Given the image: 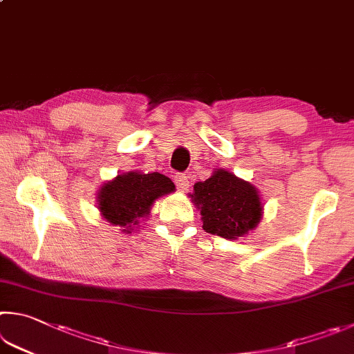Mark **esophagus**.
I'll return each mask as SVG.
<instances>
[{
    "mask_svg": "<svg viewBox=\"0 0 354 354\" xmlns=\"http://www.w3.org/2000/svg\"><path fill=\"white\" fill-rule=\"evenodd\" d=\"M175 183H176V187L179 190H187L189 187V175L187 173H178L175 176Z\"/></svg>",
    "mask_w": 354,
    "mask_h": 354,
    "instance_id": "34e87169",
    "label": "esophagus"
}]
</instances>
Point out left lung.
Listing matches in <instances>:
<instances>
[{
  "mask_svg": "<svg viewBox=\"0 0 354 354\" xmlns=\"http://www.w3.org/2000/svg\"><path fill=\"white\" fill-rule=\"evenodd\" d=\"M190 196L201 209L203 229L209 234L236 239L260 221L259 192L226 170H218L205 181L196 183Z\"/></svg>",
  "mask_w": 354,
  "mask_h": 354,
  "instance_id": "1",
  "label": "left lung"
}]
</instances>
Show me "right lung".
<instances>
[{
	"instance_id": "1",
	"label": "right lung",
	"mask_w": 354,
	"mask_h": 354,
	"mask_svg": "<svg viewBox=\"0 0 354 354\" xmlns=\"http://www.w3.org/2000/svg\"><path fill=\"white\" fill-rule=\"evenodd\" d=\"M173 190L175 184L171 179L158 171H130L119 175L100 189L99 209L106 221L128 230L138 224L140 218L150 214L155 199L171 194Z\"/></svg>"
}]
</instances>
